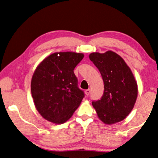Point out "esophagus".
Listing matches in <instances>:
<instances>
[{
  "label": "esophagus",
  "instance_id": "1",
  "mask_svg": "<svg viewBox=\"0 0 158 158\" xmlns=\"http://www.w3.org/2000/svg\"><path fill=\"white\" fill-rule=\"evenodd\" d=\"M85 94H86L87 96H88L89 94H90V89H87V90H85Z\"/></svg>",
  "mask_w": 158,
  "mask_h": 158
}]
</instances>
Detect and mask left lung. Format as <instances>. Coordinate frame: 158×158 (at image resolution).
<instances>
[{
	"label": "left lung",
	"instance_id": "obj_1",
	"mask_svg": "<svg viewBox=\"0 0 158 158\" xmlns=\"http://www.w3.org/2000/svg\"><path fill=\"white\" fill-rule=\"evenodd\" d=\"M102 77L104 91L101 99L92 102L97 115L106 124L122 121L133 110L137 97V85L127 64L113 51L89 55Z\"/></svg>",
	"mask_w": 158,
	"mask_h": 158
}]
</instances>
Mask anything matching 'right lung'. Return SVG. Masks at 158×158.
<instances>
[{
  "label": "right lung",
  "mask_w": 158,
  "mask_h": 158,
  "mask_svg": "<svg viewBox=\"0 0 158 158\" xmlns=\"http://www.w3.org/2000/svg\"><path fill=\"white\" fill-rule=\"evenodd\" d=\"M84 54L61 52L50 54L37 66L31 81V93L36 110L48 121H68L84 97L78 87L74 69Z\"/></svg>",
  "instance_id": "add662e5"
}]
</instances>
